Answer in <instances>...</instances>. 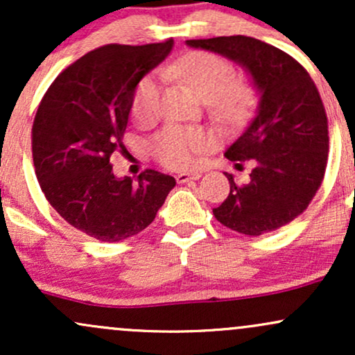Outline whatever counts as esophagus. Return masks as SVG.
<instances>
[{
  "label": "esophagus",
  "instance_id": "esophagus-1",
  "mask_svg": "<svg viewBox=\"0 0 355 355\" xmlns=\"http://www.w3.org/2000/svg\"><path fill=\"white\" fill-rule=\"evenodd\" d=\"M202 177V172H191V173H178L177 182L178 183H187L190 180H198Z\"/></svg>",
  "mask_w": 355,
  "mask_h": 355
}]
</instances>
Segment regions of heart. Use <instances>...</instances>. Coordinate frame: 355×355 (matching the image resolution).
<instances>
[{
    "instance_id": "1",
    "label": "heart",
    "mask_w": 355,
    "mask_h": 355,
    "mask_svg": "<svg viewBox=\"0 0 355 355\" xmlns=\"http://www.w3.org/2000/svg\"><path fill=\"white\" fill-rule=\"evenodd\" d=\"M164 75L177 78L207 100L211 112L222 120H240L254 103V88L235 78L237 70L229 60L210 51H190L166 64ZM160 81L157 75H146L137 83L132 95V115L140 123L158 115ZM210 145L209 137L190 126H166L150 141L158 162L168 168H190L198 155Z\"/></svg>"
}]
</instances>
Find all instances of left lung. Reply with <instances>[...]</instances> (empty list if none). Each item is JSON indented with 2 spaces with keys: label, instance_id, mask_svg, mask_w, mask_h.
<instances>
[{
  "label": "left lung",
  "instance_id": "obj_1",
  "mask_svg": "<svg viewBox=\"0 0 355 355\" xmlns=\"http://www.w3.org/2000/svg\"><path fill=\"white\" fill-rule=\"evenodd\" d=\"M187 44L237 61L260 92L255 118L225 152L232 162L252 158L255 168L247 185H237L227 173L230 193L214 209L215 218L252 237L287 225L315 197L327 166L329 123L319 89L295 58L250 36Z\"/></svg>",
  "mask_w": 355,
  "mask_h": 355
}]
</instances>
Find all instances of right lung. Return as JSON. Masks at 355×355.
Returning a JSON list of instances; mask_svg holds the SVG:
<instances>
[{"mask_svg":"<svg viewBox=\"0 0 355 355\" xmlns=\"http://www.w3.org/2000/svg\"><path fill=\"white\" fill-rule=\"evenodd\" d=\"M172 46L105 44L64 68L40 101L31 150L42 191L71 227L101 242L145 230L177 183L152 168L120 180L110 164L125 148L133 89Z\"/></svg>","mask_w":355,"mask_h":355,"instance_id":"add662e5","label":"right lung"}]
</instances>
